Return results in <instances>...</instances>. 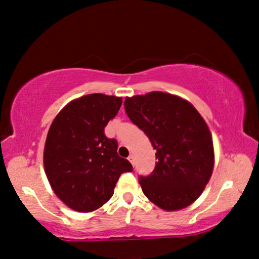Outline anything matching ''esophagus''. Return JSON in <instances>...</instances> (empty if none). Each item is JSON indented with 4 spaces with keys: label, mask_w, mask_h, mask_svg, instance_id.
Segmentation results:
<instances>
[{
    "label": "esophagus",
    "mask_w": 259,
    "mask_h": 259,
    "mask_svg": "<svg viewBox=\"0 0 259 259\" xmlns=\"http://www.w3.org/2000/svg\"><path fill=\"white\" fill-rule=\"evenodd\" d=\"M128 160L131 163H132V165H134V157H133V154H131V156L128 157Z\"/></svg>",
    "instance_id": "obj_1"
}]
</instances>
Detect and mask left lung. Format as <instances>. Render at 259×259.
I'll use <instances>...</instances> for the list:
<instances>
[{
	"label": "left lung",
	"mask_w": 259,
	"mask_h": 259,
	"mask_svg": "<svg viewBox=\"0 0 259 259\" xmlns=\"http://www.w3.org/2000/svg\"><path fill=\"white\" fill-rule=\"evenodd\" d=\"M123 105L131 121L157 151L154 170L139 176L143 193L164 210L188 207L201 195L213 171V140L207 123L191 103L171 94L126 97Z\"/></svg>",
	"instance_id": "1"
}]
</instances>
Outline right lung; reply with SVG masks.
Listing matches in <instances>:
<instances>
[{"label":"right lung","instance_id":"1","mask_svg":"<svg viewBox=\"0 0 259 259\" xmlns=\"http://www.w3.org/2000/svg\"><path fill=\"white\" fill-rule=\"evenodd\" d=\"M121 97L89 94L73 100L50 127L44 166L53 191L77 211H93L114 194L120 175L132 164L117 154V142L105 127L121 107Z\"/></svg>","mask_w":259,"mask_h":259}]
</instances>
